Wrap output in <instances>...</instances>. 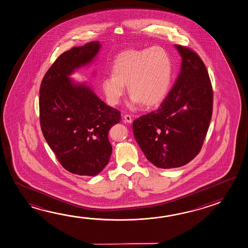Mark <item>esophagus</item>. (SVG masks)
<instances>
[{
  "instance_id": "esophagus-1",
  "label": "esophagus",
  "mask_w": 248,
  "mask_h": 248,
  "mask_svg": "<svg viewBox=\"0 0 248 248\" xmlns=\"http://www.w3.org/2000/svg\"><path fill=\"white\" fill-rule=\"evenodd\" d=\"M123 118H124V122H127V123H132V122H133V119H132L131 115H129V114H125Z\"/></svg>"
}]
</instances>
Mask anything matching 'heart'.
Segmentation results:
<instances>
[{
	"label": "heart",
	"mask_w": 248,
	"mask_h": 248,
	"mask_svg": "<svg viewBox=\"0 0 248 248\" xmlns=\"http://www.w3.org/2000/svg\"><path fill=\"white\" fill-rule=\"evenodd\" d=\"M112 76L101 81V88L110 105L120 103L125 86L131 94V106L140 102L152 108L167 96L172 78V63L168 52L160 46L127 49L113 61Z\"/></svg>",
	"instance_id": "obj_1"
}]
</instances>
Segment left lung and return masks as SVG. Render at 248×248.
Returning <instances> with one entry per match:
<instances>
[{
  "instance_id": "left-lung-1",
  "label": "left lung",
  "mask_w": 248,
  "mask_h": 248,
  "mask_svg": "<svg viewBox=\"0 0 248 248\" xmlns=\"http://www.w3.org/2000/svg\"><path fill=\"white\" fill-rule=\"evenodd\" d=\"M182 57L181 72L156 111L133 122L135 140L157 168H180L202 149L213 113V88L201 57L174 45Z\"/></svg>"
}]
</instances>
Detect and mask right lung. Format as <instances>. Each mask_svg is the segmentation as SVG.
I'll list each match as a JSON object with an SVG mask.
<instances>
[{
    "label": "right lung",
    "instance_id": "right-lung-1",
    "mask_svg": "<svg viewBox=\"0 0 248 248\" xmlns=\"http://www.w3.org/2000/svg\"><path fill=\"white\" fill-rule=\"evenodd\" d=\"M101 46L96 41L64 52L46 71L40 88L44 138L63 168L84 176H95L108 163V131L122 118L119 110L107 105L91 88L68 77L91 62Z\"/></svg>",
    "mask_w": 248,
    "mask_h": 248
}]
</instances>
